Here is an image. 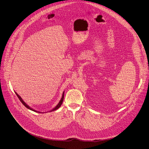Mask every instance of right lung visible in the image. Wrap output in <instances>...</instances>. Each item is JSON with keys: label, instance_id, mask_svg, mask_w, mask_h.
Segmentation results:
<instances>
[{"label": "right lung", "instance_id": "right-lung-1", "mask_svg": "<svg viewBox=\"0 0 149 149\" xmlns=\"http://www.w3.org/2000/svg\"><path fill=\"white\" fill-rule=\"evenodd\" d=\"M15 93H16V95L17 96V97L19 98V100L21 101V102H22L25 107L27 108V109H29V110H32V111H35V112H38V113H40V112H39V111H36V110H33L32 109H31L30 107H29V106L23 101V100L22 99V98H21L16 92H15ZM63 98H64V92L63 93V94H62V98H61V100H60V101L59 102V103H58V104L56 106V107H55V108H54L52 110H51V111H49V112H51V111H55V110H57V109H58L61 106V104H62V102H63Z\"/></svg>", "mask_w": 149, "mask_h": 149}]
</instances>
